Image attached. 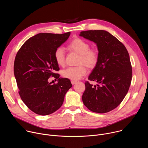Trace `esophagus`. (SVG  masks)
Masks as SVG:
<instances>
[{
    "label": "esophagus",
    "instance_id": "esophagus-1",
    "mask_svg": "<svg viewBox=\"0 0 148 148\" xmlns=\"http://www.w3.org/2000/svg\"><path fill=\"white\" fill-rule=\"evenodd\" d=\"M71 82L72 85H74V84L76 83V81H71Z\"/></svg>",
    "mask_w": 148,
    "mask_h": 148
}]
</instances>
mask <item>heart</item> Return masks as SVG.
<instances>
[{"label": "heart", "instance_id": "b5f03b06", "mask_svg": "<svg viewBox=\"0 0 148 148\" xmlns=\"http://www.w3.org/2000/svg\"><path fill=\"white\" fill-rule=\"evenodd\" d=\"M68 47L71 51L79 55L78 61V65L79 66L69 67L63 70L62 74L66 78L72 81H77L86 74V66L88 69H92L96 66L99 59V55L96 49H89V44L86 41L79 38L73 39L69 44ZM54 57L59 66H64L66 53L63 47H59L56 49Z\"/></svg>", "mask_w": 148, "mask_h": 148}]
</instances>
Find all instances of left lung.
<instances>
[{"mask_svg": "<svg viewBox=\"0 0 148 148\" xmlns=\"http://www.w3.org/2000/svg\"><path fill=\"white\" fill-rule=\"evenodd\" d=\"M80 36L96 44L99 59L88 77L96 85L85 83L82 99L90 111L105 113L116 108L127 93L132 79V67L125 46L105 30L81 32Z\"/></svg>", "mask_w": 148, "mask_h": 148, "instance_id": "left-lung-1", "label": "left lung"}]
</instances>
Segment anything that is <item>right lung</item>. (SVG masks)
<instances>
[{"label": "right lung", "mask_w": 148, "mask_h": 148, "mask_svg": "<svg viewBox=\"0 0 148 148\" xmlns=\"http://www.w3.org/2000/svg\"><path fill=\"white\" fill-rule=\"evenodd\" d=\"M70 35V32L39 33L26 40L16 55L14 74L19 95L26 106L37 114L49 115L58 110L72 87L70 79L54 73L59 70L55 51ZM51 76L58 79V84L48 81Z\"/></svg>", "instance_id": "add662e5"}]
</instances>
